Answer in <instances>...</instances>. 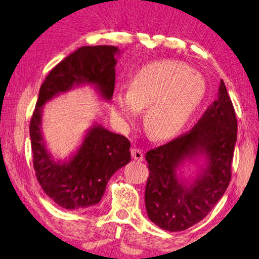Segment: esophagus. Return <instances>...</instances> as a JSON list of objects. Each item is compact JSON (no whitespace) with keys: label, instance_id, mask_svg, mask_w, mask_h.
<instances>
[{"label":"esophagus","instance_id":"esophagus-1","mask_svg":"<svg viewBox=\"0 0 259 259\" xmlns=\"http://www.w3.org/2000/svg\"><path fill=\"white\" fill-rule=\"evenodd\" d=\"M131 155H133V158L136 160V161H143V160H144V154H143V151L139 149H136V147L131 150Z\"/></svg>","mask_w":259,"mask_h":259}]
</instances>
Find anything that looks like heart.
I'll return each mask as SVG.
<instances>
[{
  "label": "heart",
  "instance_id": "b5f03b06",
  "mask_svg": "<svg viewBox=\"0 0 259 259\" xmlns=\"http://www.w3.org/2000/svg\"><path fill=\"white\" fill-rule=\"evenodd\" d=\"M207 91L204 77L178 61L147 64L135 73L129 91H117L112 113L123 126H131L139 109L146 112L144 125L153 139L173 137L202 106Z\"/></svg>",
  "mask_w": 259,
  "mask_h": 259
}]
</instances>
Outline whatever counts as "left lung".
Here are the masks:
<instances>
[{
  "label": "left lung",
  "instance_id": "1",
  "mask_svg": "<svg viewBox=\"0 0 259 259\" xmlns=\"http://www.w3.org/2000/svg\"><path fill=\"white\" fill-rule=\"evenodd\" d=\"M237 121L224 80L218 99L189 133L146 153L150 175L145 206L160 228L180 232L199 223L224 196L231 181ZM186 163L199 166L196 175L184 178Z\"/></svg>",
  "mask_w": 259,
  "mask_h": 259
}]
</instances>
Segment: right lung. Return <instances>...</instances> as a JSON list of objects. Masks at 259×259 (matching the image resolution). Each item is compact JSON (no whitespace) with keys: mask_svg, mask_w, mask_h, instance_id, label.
<instances>
[{"mask_svg":"<svg viewBox=\"0 0 259 259\" xmlns=\"http://www.w3.org/2000/svg\"><path fill=\"white\" fill-rule=\"evenodd\" d=\"M121 51L114 46H84L60 62L41 85L30 123L36 179L48 197L67 210L98 204L109 179L130 162V142L94 122L80 145L65 159H55L42 133L44 106L79 86H91L100 99L109 101L115 85V65Z\"/></svg>","mask_w":259,"mask_h":259,"instance_id":"obj_1","label":"right lung"}]
</instances>
